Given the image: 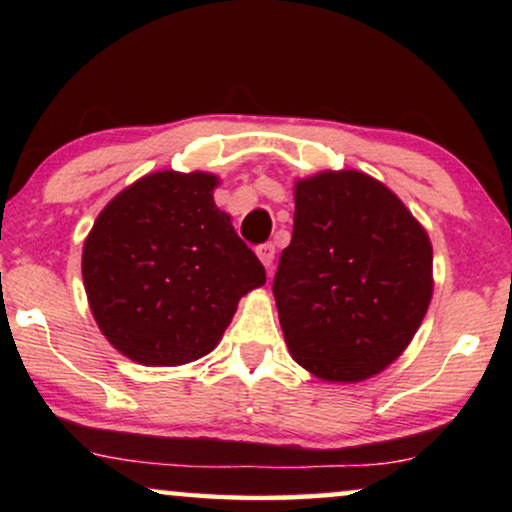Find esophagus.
<instances>
[{"instance_id":"esophagus-1","label":"esophagus","mask_w":512,"mask_h":512,"mask_svg":"<svg viewBox=\"0 0 512 512\" xmlns=\"http://www.w3.org/2000/svg\"><path fill=\"white\" fill-rule=\"evenodd\" d=\"M256 254H258V258H261V263L265 265V268L272 270V263H275V244H272V242L258 244Z\"/></svg>"}]
</instances>
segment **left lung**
I'll use <instances>...</instances> for the list:
<instances>
[{
	"label": "left lung",
	"mask_w": 512,
	"mask_h": 512,
	"mask_svg": "<svg viewBox=\"0 0 512 512\" xmlns=\"http://www.w3.org/2000/svg\"><path fill=\"white\" fill-rule=\"evenodd\" d=\"M431 265L424 228L380 181L354 170L298 181L272 282L293 359L331 382L380 373L429 310Z\"/></svg>",
	"instance_id": "1"
}]
</instances>
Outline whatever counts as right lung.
<instances>
[{"instance_id": "obj_1", "label": "right lung", "mask_w": 512, "mask_h": 512, "mask_svg": "<svg viewBox=\"0 0 512 512\" xmlns=\"http://www.w3.org/2000/svg\"><path fill=\"white\" fill-rule=\"evenodd\" d=\"M216 177L156 172L118 193L83 247L93 317L118 352L179 366L212 352L265 268L214 205Z\"/></svg>"}]
</instances>
